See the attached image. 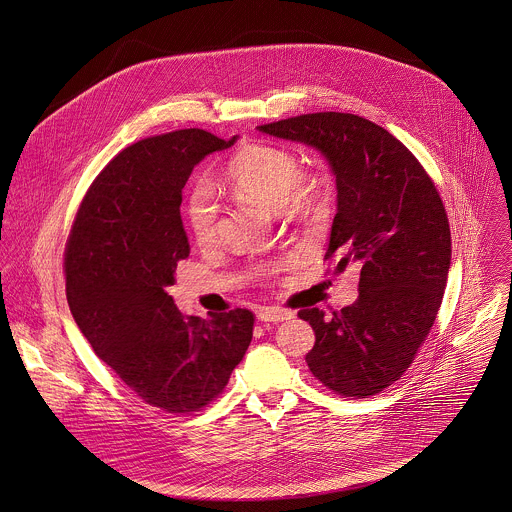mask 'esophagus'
Returning a JSON list of instances; mask_svg holds the SVG:
<instances>
[{
    "label": "esophagus",
    "instance_id": "34e87169",
    "mask_svg": "<svg viewBox=\"0 0 512 512\" xmlns=\"http://www.w3.org/2000/svg\"><path fill=\"white\" fill-rule=\"evenodd\" d=\"M292 318V312L283 310V308H269V306H263L257 310V320L259 322H284V320H290Z\"/></svg>",
    "mask_w": 512,
    "mask_h": 512
}]
</instances>
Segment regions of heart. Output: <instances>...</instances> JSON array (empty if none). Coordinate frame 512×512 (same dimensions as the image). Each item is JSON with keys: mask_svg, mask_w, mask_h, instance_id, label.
Wrapping results in <instances>:
<instances>
[{"mask_svg": "<svg viewBox=\"0 0 512 512\" xmlns=\"http://www.w3.org/2000/svg\"><path fill=\"white\" fill-rule=\"evenodd\" d=\"M226 182L239 198L271 210L283 208L294 216H310L322 204L320 180L304 176L298 157L277 145L251 143L239 149L226 167ZM186 216L198 243L208 245L216 239L220 206L210 184L198 182L192 188Z\"/></svg>", "mask_w": 512, "mask_h": 512, "instance_id": "b5f03b06", "label": "heart"}]
</instances>
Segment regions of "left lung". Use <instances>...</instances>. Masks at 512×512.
Instances as JSON below:
<instances>
[{
  "instance_id": "1",
  "label": "left lung",
  "mask_w": 512,
  "mask_h": 512,
  "mask_svg": "<svg viewBox=\"0 0 512 512\" xmlns=\"http://www.w3.org/2000/svg\"><path fill=\"white\" fill-rule=\"evenodd\" d=\"M257 129L320 151L334 172L326 259H340L338 273L361 267L359 296L340 312H298L316 334L306 363L332 393L373 397L410 367L440 310L452 261L442 198L418 159L365 117L320 112Z\"/></svg>"
}]
</instances>
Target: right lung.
Instances as JSON below:
<instances>
[{
  "mask_svg": "<svg viewBox=\"0 0 512 512\" xmlns=\"http://www.w3.org/2000/svg\"><path fill=\"white\" fill-rule=\"evenodd\" d=\"M235 141L180 129L123 149L88 188L66 241V298L80 332L137 397L174 414L220 397L253 338V312L184 316L167 292L190 253L182 188Z\"/></svg>",
  "mask_w": 512,
  "mask_h": 512,
  "instance_id": "1",
  "label": "right lung"
}]
</instances>
